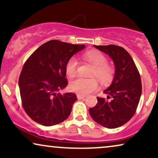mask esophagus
<instances>
[{"mask_svg": "<svg viewBox=\"0 0 158 158\" xmlns=\"http://www.w3.org/2000/svg\"><path fill=\"white\" fill-rule=\"evenodd\" d=\"M85 96H83V95H80V94H77V99H83L85 98Z\"/></svg>", "mask_w": 158, "mask_h": 158, "instance_id": "1", "label": "esophagus"}]
</instances>
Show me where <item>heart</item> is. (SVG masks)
I'll use <instances>...</instances> for the list:
<instances>
[{"instance_id": "heart-1", "label": "heart", "mask_w": 158, "mask_h": 158, "mask_svg": "<svg viewBox=\"0 0 158 158\" xmlns=\"http://www.w3.org/2000/svg\"><path fill=\"white\" fill-rule=\"evenodd\" d=\"M84 60L90 62L94 66L91 76L96 77L98 81L103 84L109 83L114 75V70L107 64V59L99 52H88L83 55ZM78 61L73 57L67 62L65 66L66 73L68 76L73 77L77 72ZM70 88L73 92L80 95H87L96 91L98 88V81L95 78H83L77 77L70 83Z\"/></svg>"}]
</instances>
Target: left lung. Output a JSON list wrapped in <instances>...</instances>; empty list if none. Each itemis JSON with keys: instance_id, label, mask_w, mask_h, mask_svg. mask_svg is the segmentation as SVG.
I'll list each match as a JSON object with an SVG mask.
<instances>
[{"instance_id": "obj_1", "label": "left lung", "mask_w": 158, "mask_h": 158, "mask_svg": "<svg viewBox=\"0 0 158 158\" xmlns=\"http://www.w3.org/2000/svg\"><path fill=\"white\" fill-rule=\"evenodd\" d=\"M94 46L111 58L115 74L111 85L103 91L107 99L98 97L97 104L89 109V113L101 126L115 129L128 122L135 114L142 94L141 78L133 59L123 47Z\"/></svg>"}]
</instances>
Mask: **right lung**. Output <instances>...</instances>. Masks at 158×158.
Masks as SVG:
<instances>
[{
    "instance_id": "add662e5",
    "label": "right lung",
    "mask_w": 158,
    "mask_h": 158,
    "mask_svg": "<svg viewBox=\"0 0 158 158\" xmlns=\"http://www.w3.org/2000/svg\"><path fill=\"white\" fill-rule=\"evenodd\" d=\"M85 48L50 40L26 61L19 80L23 108L32 120L43 126L60 124L68 118L77 101L73 93L60 94L68 85L65 66L69 60Z\"/></svg>"
}]
</instances>
